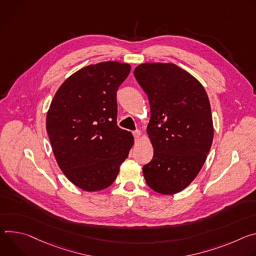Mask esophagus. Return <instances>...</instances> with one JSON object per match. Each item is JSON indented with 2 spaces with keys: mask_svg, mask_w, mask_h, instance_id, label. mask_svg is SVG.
<instances>
[{
  "mask_svg": "<svg viewBox=\"0 0 256 256\" xmlns=\"http://www.w3.org/2000/svg\"><path fill=\"white\" fill-rule=\"evenodd\" d=\"M133 135H134L135 139L137 140V139H139V137H140L141 133H140V131H139V130H136V131H134V132H133Z\"/></svg>",
  "mask_w": 256,
  "mask_h": 256,
  "instance_id": "obj_1",
  "label": "esophagus"
}]
</instances>
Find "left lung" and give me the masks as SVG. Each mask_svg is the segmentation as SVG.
Here are the masks:
<instances>
[{
    "mask_svg": "<svg viewBox=\"0 0 256 256\" xmlns=\"http://www.w3.org/2000/svg\"><path fill=\"white\" fill-rule=\"evenodd\" d=\"M134 76L150 106L148 134L154 152L144 176L158 193H178L200 173L212 144L208 96L200 81L175 64H141Z\"/></svg>",
    "mask_w": 256,
    "mask_h": 256,
    "instance_id": "obj_1",
    "label": "left lung"
}]
</instances>
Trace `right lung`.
I'll use <instances>...</instances> for the list:
<instances>
[{
    "mask_svg": "<svg viewBox=\"0 0 256 256\" xmlns=\"http://www.w3.org/2000/svg\"><path fill=\"white\" fill-rule=\"evenodd\" d=\"M130 70L114 61L84 67L64 81L50 102L46 131L54 158L82 190L112 185L134 144L131 132L117 125V90Z\"/></svg>",
    "mask_w": 256,
    "mask_h": 256,
    "instance_id": "add662e5",
    "label": "right lung"
}]
</instances>
